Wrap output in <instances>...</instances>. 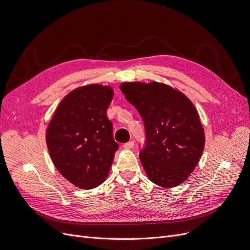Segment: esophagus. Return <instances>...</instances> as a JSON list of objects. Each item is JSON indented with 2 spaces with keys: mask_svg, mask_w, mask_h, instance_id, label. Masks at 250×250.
Wrapping results in <instances>:
<instances>
[{
  "mask_svg": "<svg viewBox=\"0 0 250 250\" xmlns=\"http://www.w3.org/2000/svg\"><path fill=\"white\" fill-rule=\"evenodd\" d=\"M133 146H134V142H132V141L131 142H128V143L123 145V147L126 148V149H129V148H131Z\"/></svg>",
  "mask_w": 250,
  "mask_h": 250,
  "instance_id": "1",
  "label": "esophagus"
}]
</instances>
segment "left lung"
Here are the masks:
<instances>
[{"label": "left lung", "mask_w": 250, "mask_h": 250, "mask_svg": "<svg viewBox=\"0 0 250 250\" xmlns=\"http://www.w3.org/2000/svg\"><path fill=\"white\" fill-rule=\"evenodd\" d=\"M120 89L145 123L146 142L139 159L148 179L162 188L183 184L205 146L197 108L183 92L164 83L125 82Z\"/></svg>", "instance_id": "obj_1"}]
</instances>
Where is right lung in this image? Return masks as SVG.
I'll return each instance as SVG.
<instances>
[{"label": "right lung", "mask_w": 250, "mask_h": 250, "mask_svg": "<svg viewBox=\"0 0 250 250\" xmlns=\"http://www.w3.org/2000/svg\"><path fill=\"white\" fill-rule=\"evenodd\" d=\"M112 87H78L59 103L46 130V144L54 166L74 186L89 189L108 175L119 145L106 109Z\"/></svg>", "instance_id": "obj_1"}]
</instances>
